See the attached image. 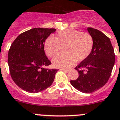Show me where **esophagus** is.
<instances>
[{
	"label": "esophagus",
	"instance_id": "1",
	"mask_svg": "<svg viewBox=\"0 0 120 120\" xmlns=\"http://www.w3.org/2000/svg\"><path fill=\"white\" fill-rule=\"evenodd\" d=\"M60 70H61V71H65V72H68V71H69L68 69H64V68H61V69H60Z\"/></svg>",
	"mask_w": 120,
	"mask_h": 120
}]
</instances>
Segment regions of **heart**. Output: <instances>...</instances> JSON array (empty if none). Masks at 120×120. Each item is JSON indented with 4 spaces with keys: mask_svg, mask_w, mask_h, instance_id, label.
I'll return each instance as SVG.
<instances>
[{
    "mask_svg": "<svg viewBox=\"0 0 120 120\" xmlns=\"http://www.w3.org/2000/svg\"><path fill=\"white\" fill-rule=\"evenodd\" d=\"M64 46L65 51L52 60L55 67L67 68L76 62L82 61L91 53L93 47L92 36L87 32L73 29L61 31L57 37L50 36L45 41L44 48L49 57L56 56Z\"/></svg>",
    "mask_w": 120,
    "mask_h": 120,
    "instance_id": "obj_1",
    "label": "heart"
}]
</instances>
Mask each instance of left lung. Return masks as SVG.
Returning <instances> with one entry per match:
<instances>
[{
  "label": "left lung",
  "instance_id": "8db88e82",
  "mask_svg": "<svg viewBox=\"0 0 120 120\" xmlns=\"http://www.w3.org/2000/svg\"><path fill=\"white\" fill-rule=\"evenodd\" d=\"M93 40L89 56L76 66L79 76L71 84L84 93H91L104 86L108 81L115 63V53L110 39L98 29H87Z\"/></svg>",
  "mask_w": 120,
  "mask_h": 120
}]
</instances>
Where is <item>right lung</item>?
<instances>
[{
    "instance_id": "add662e5",
    "label": "right lung",
    "mask_w": 120,
    "mask_h": 120,
    "mask_svg": "<svg viewBox=\"0 0 120 120\" xmlns=\"http://www.w3.org/2000/svg\"><path fill=\"white\" fill-rule=\"evenodd\" d=\"M56 29L34 28L21 33L8 52V63L11 76L23 90L42 91L50 87L58 69L43 67L51 64L44 51V42Z\"/></svg>"
}]
</instances>
